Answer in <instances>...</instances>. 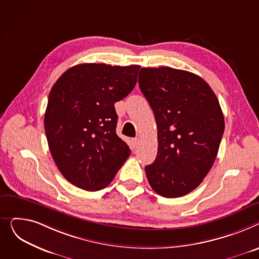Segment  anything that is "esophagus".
Masks as SVG:
<instances>
[{"label":"esophagus","instance_id":"1","mask_svg":"<svg viewBox=\"0 0 259 259\" xmlns=\"http://www.w3.org/2000/svg\"><path fill=\"white\" fill-rule=\"evenodd\" d=\"M139 139L138 138H134V139H132V146H133V149L134 148H136L137 146L139 145Z\"/></svg>","mask_w":259,"mask_h":259}]
</instances>
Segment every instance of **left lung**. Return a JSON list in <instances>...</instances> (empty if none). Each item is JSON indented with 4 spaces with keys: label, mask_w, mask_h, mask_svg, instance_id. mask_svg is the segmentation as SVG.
<instances>
[{
    "label": "left lung",
    "mask_w": 259,
    "mask_h": 259,
    "mask_svg": "<svg viewBox=\"0 0 259 259\" xmlns=\"http://www.w3.org/2000/svg\"><path fill=\"white\" fill-rule=\"evenodd\" d=\"M138 82L158 126L157 158L145 166L148 183L164 197L183 196L215 161L225 130L220 102L203 78L184 70L142 68Z\"/></svg>",
    "instance_id": "1"
}]
</instances>
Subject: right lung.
<instances>
[{
  "label": "right lung",
  "mask_w": 259,
  "mask_h": 259,
  "mask_svg": "<svg viewBox=\"0 0 259 259\" xmlns=\"http://www.w3.org/2000/svg\"><path fill=\"white\" fill-rule=\"evenodd\" d=\"M140 66L81 64L67 70L52 87L44 123L59 171L76 187L108 186L131 155L117 136L115 102L136 85Z\"/></svg>",
  "instance_id": "obj_1"
}]
</instances>
